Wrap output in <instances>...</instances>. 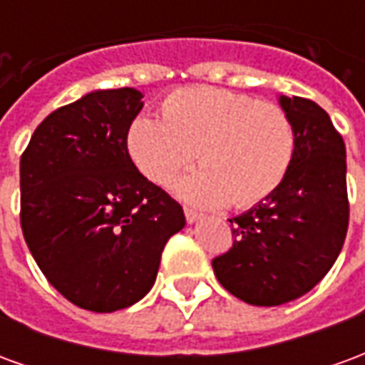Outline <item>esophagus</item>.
Instances as JSON below:
<instances>
[{
	"mask_svg": "<svg viewBox=\"0 0 365 365\" xmlns=\"http://www.w3.org/2000/svg\"><path fill=\"white\" fill-rule=\"evenodd\" d=\"M199 219H201V213H197V211H193V209H187V207H185V221L191 225V222L199 221Z\"/></svg>",
	"mask_w": 365,
	"mask_h": 365,
	"instance_id": "34e87169",
	"label": "esophagus"
}]
</instances>
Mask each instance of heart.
Listing matches in <instances>:
<instances>
[{
	"instance_id": "1",
	"label": "heart",
	"mask_w": 365,
	"mask_h": 365,
	"mask_svg": "<svg viewBox=\"0 0 365 365\" xmlns=\"http://www.w3.org/2000/svg\"><path fill=\"white\" fill-rule=\"evenodd\" d=\"M127 150L150 182L170 185L197 156L199 170L178 183L185 201L246 209L268 199L289 174L295 128L279 105L222 88H187L168 96L162 120L138 115Z\"/></svg>"
}]
</instances>
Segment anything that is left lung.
I'll list each match as a JSON object with an SVG mask.
<instances>
[{"mask_svg":"<svg viewBox=\"0 0 365 365\" xmlns=\"http://www.w3.org/2000/svg\"><path fill=\"white\" fill-rule=\"evenodd\" d=\"M295 128V156L283 183L230 221L232 248L213 260L217 279L245 303L275 307L329 274L348 230L346 146L329 113L303 97L279 96Z\"/></svg>","mask_w":365,"mask_h":365,"instance_id":"obj_1","label":"left lung"}]
</instances>
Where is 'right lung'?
<instances>
[{
  "label": "right lung",
  "mask_w": 365,
  "mask_h": 365,
  "mask_svg": "<svg viewBox=\"0 0 365 365\" xmlns=\"http://www.w3.org/2000/svg\"><path fill=\"white\" fill-rule=\"evenodd\" d=\"M133 88L97 90L52 111L21 156V229L44 277L74 305L113 313L152 289L182 205L127 150L143 109Z\"/></svg>",
  "instance_id": "right-lung-1"
}]
</instances>
